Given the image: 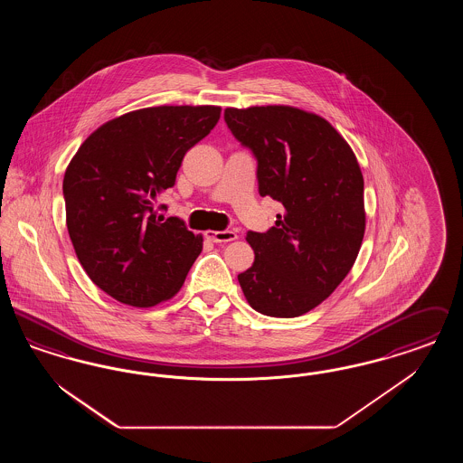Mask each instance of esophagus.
<instances>
[{"instance_id":"34e87169","label":"esophagus","mask_w":463,"mask_h":463,"mask_svg":"<svg viewBox=\"0 0 463 463\" xmlns=\"http://www.w3.org/2000/svg\"><path fill=\"white\" fill-rule=\"evenodd\" d=\"M204 238L212 242H229L238 240V234L234 231H206Z\"/></svg>"}]
</instances>
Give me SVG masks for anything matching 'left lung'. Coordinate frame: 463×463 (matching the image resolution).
Listing matches in <instances>:
<instances>
[{
    "label": "left lung",
    "mask_w": 463,
    "mask_h": 463,
    "mask_svg": "<svg viewBox=\"0 0 463 463\" xmlns=\"http://www.w3.org/2000/svg\"><path fill=\"white\" fill-rule=\"evenodd\" d=\"M231 133L257 159L260 196L285 206L267 232L248 231L253 265L238 276L248 304L270 317L317 307L353 269L364 236V180L326 119L289 108H227Z\"/></svg>",
    "instance_id": "8db88e82"
}]
</instances>
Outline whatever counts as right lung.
<instances>
[{"label": "right lung", "mask_w": 463, "mask_h": 463, "mask_svg": "<svg viewBox=\"0 0 463 463\" xmlns=\"http://www.w3.org/2000/svg\"><path fill=\"white\" fill-rule=\"evenodd\" d=\"M221 119L215 106H159L110 119L64 175L69 238L90 279L121 304L153 307L182 288L203 250L178 217L156 206L185 153Z\"/></svg>", "instance_id": "right-lung-1"}]
</instances>
